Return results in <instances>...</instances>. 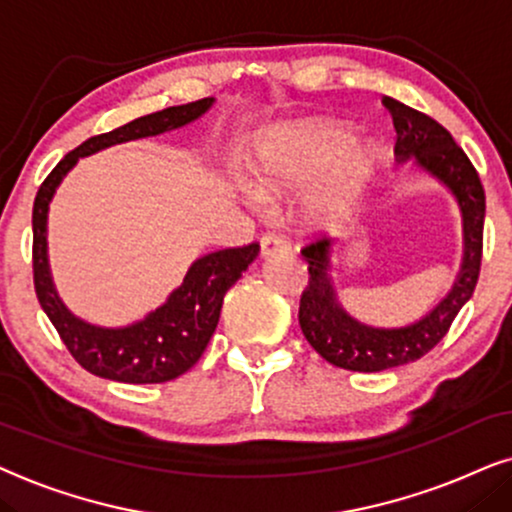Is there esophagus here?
<instances>
[{
    "label": "esophagus",
    "instance_id": "34e87169",
    "mask_svg": "<svg viewBox=\"0 0 512 512\" xmlns=\"http://www.w3.org/2000/svg\"><path fill=\"white\" fill-rule=\"evenodd\" d=\"M260 245H262V257H274V255H278V252H288L290 250L288 238L276 234V231H269V234H264Z\"/></svg>",
    "mask_w": 512,
    "mask_h": 512
}]
</instances>
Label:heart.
<instances>
[{"label":"heart","instance_id":"1","mask_svg":"<svg viewBox=\"0 0 512 512\" xmlns=\"http://www.w3.org/2000/svg\"><path fill=\"white\" fill-rule=\"evenodd\" d=\"M374 173V152L365 142L351 140V133L335 121H302L285 128L257 152V194L269 196L295 192L306 182L302 215L313 227H330L351 213Z\"/></svg>","mask_w":512,"mask_h":512}]
</instances>
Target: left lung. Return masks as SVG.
I'll return each mask as SVG.
<instances>
[{"mask_svg":"<svg viewBox=\"0 0 512 512\" xmlns=\"http://www.w3.org/2000/svg\"><path fill=\"white\" fill-rule=\"evenodd\" d=\"M393 117L395 156L424 168L454 194L463 220V262L452 290L417 323L405 327H372L360 323L337 302L330 278V238H316L304 245L309 262V285L299 299V325L316 353L327 363L351 372H381L407 365L426 356L449 332L461 306L473 297L482 262V229H485V189L466 152L452 133L424 112L386 98L381 100Z\"/></svg>","mask_w":512,"mask_h":512,"instance_id":"8db88e82","label":"left lung"}]
</instances>
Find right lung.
Instances as JSON below:
<instances>
[{
  "instance_id": "1",
  "label": "right lung",
  "mask_w": 512,
  "mask_h": 512,
  "mask_svg": "<svg viewBox=\"0 0 512 512\" xmlns=\"http://www.w3.org/2000/svg\"><path fill=\"white\" fill-rule=\"evenodd\" d=\"M213 98H203L187 105L161 109L114 128L93 135L65 156L46 177L34 196L32 208V271L34 292L39 304L72 358L95 377L121 381V384H163L199 363L220 320L222 302L260 252V243L243 248H224L208 252L189 267L185 281L170 292L166 304L149 313L138 323L126 327H98L74 316L53 288L49 255H46V217L49 203L63 177L70 173L81 156L100 149L121 145L128 140L149 138L187 126L208 112Z\"/></svg>"
}]
</instances>
